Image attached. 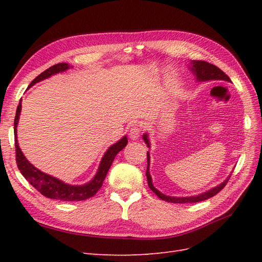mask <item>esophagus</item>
I'll use <instances>...</instances> for the list:
<instances>
[{
    "label": "esophagus",
    "mask_w": 262,
    "mask_h": 262,
    "mask_svg": "<svg viewBox=\"0 0 262 262\" xmlns=\"http://www.w3.org/2000/svg\"><path fill=\"white\" fill-rule=\"evenodd\" d=\"M140 132H141V129L139 128L138 125H134L132 126V128L130 129V132H129V137L131 140L136 141L140 138Z\"/></svg>",
    "instance_id": "esophagus-1"
}]
</instances>
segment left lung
I'll use <instances>...</instances> for the list:
<instances>
[{"instance_id":"1","label":"left lung","mask_w":262,"mask_h":262,"mask_svg":"<svg viewBox=\"0 0 262 262\" xmlns=\"http://www.w3.org/2000/svg\"><path fill=\"white\" fill-rule=\"evenodd\" d=\"M190 71L193 73V75L195 76V80L198 82H208V81H225V82H231V78H229L223 71L221 69H219L217 67L211 64L209 62L205 61H196L193 60L190 63L189 67ZM143 140L145 142V144L150 147L149 144V139H148V134L144 133L143 134ZM149 152H147V167H146V178H147V184L148 187L150 188V190L160 198V199L167 201V202H171V203H195V202H200V201H204L209 199V198H212L213 195H215L216 193H219L222 189H223L228 179L231 178L232 173H229L228 177L222 182V184L213 187L212 189L208 190V191L202 192L198 195H191V196H170V195H166L164 193H162L160 190H157L154 186H153V180L152 177H150L149 173Z\"/></svg>"}]
</instances>
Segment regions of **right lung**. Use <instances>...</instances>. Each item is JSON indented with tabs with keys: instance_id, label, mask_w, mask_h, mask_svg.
Instances as JSON below:
<instances>
[{
	"instance_id": "1",
	"label": "right lung",
	"mask_w": 262,
	"mask_h": 262,
	"mask_svg": "<svg viewBox=\"0 0 262 262\" xmlns=\"http://www.w3.org/2000/svg\"><path fill=\"white\" fill-rule=\"evenodd\" d=\"M70 68H73V67H70V64H68V63H58V64H54L49 69L43 71L41 74H39L35 80L30 83L29 87L35 85L38 82L46 80V78H49L54 74L64 72V71L69 70ZM20 112H21V99L17 106L16 116H15V120H14V137H15V148H16L17 167L21 172V175L25 177V179L29 182V184L35 189H37L42 195L49 198V199H55V200H61V201H82V200L90 199V198L96 194L98 190L102 186V182H104L107 176V172L110 168V166H112L116 155L120 152L121 149H123L126 144H128V138H126V136H124L122 139L119 140L117 143L109 146V148L106 150V153L101 158L96 175L94 176V178L91 181L80 186L69 185L58 178H55L51 175H48V173H45L43 171L39 170L33 164H30L29 161L25 157V155L23 154L17 141V124L19 120Z\"/></svg>"
}]
</instances>
